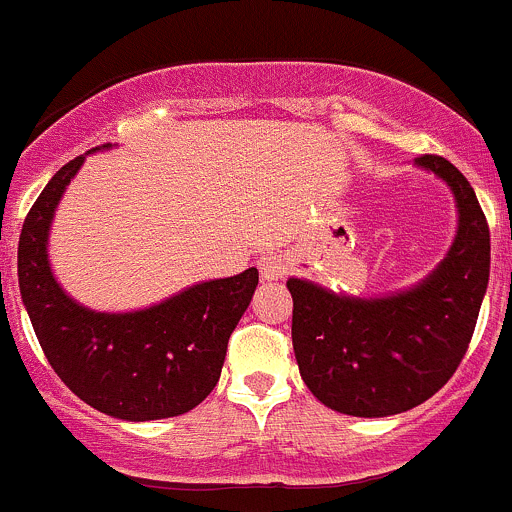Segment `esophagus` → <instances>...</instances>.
Segmentation results:
<instances>
[{
	"instance_id": "1",
	"label": "esophagus",
	"mask_w": 512,
	"mask_h": 512,
	"mask_svg": "<svg viewBox=\"0 0 512 512\" xmlns=\"http://www.w3.org/2000/svg\"><path fill=\"white\" fill-rule=\"evenodd\" d=\"M257 265H260L262 280H267V282L280 280V277L287 272L285 257H282V255H272V252H270V255H262L260 260H257Z\"/></svg>"
}]
</instances>
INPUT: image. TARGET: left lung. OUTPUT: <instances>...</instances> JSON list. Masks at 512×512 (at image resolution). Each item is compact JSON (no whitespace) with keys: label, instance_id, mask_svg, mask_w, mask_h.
Wrapping results in <instances>:
<instances>
[{"label":"left lung","instance_id":"1","mask_svg":"<svg viewBox=\"0 0 512 512\" xmlns=\"http://www.w3.org/2000/svg\"><path fill=\"white\" fill-rule=\"evenodd\" d=\"M414 165L451 188L458 230L421 282L384 297L337 294L289 277L292 347L307 389L329 409L381 418L431 399L471 344L490 275V232L476 190L441 156Z\"/></svg>","mask_w":512,"mask_h":512}]
</instances>
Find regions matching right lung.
Masks as SVG:
<instances>
[{"mask_svg":"<svg viewBox=\"0 0 512 512\" xmlns=\"http://www.w3.org/2000/svg\"><path fill=\"white\" fill-rule=\"evenodd\" d=\"M106 148L111 143L89 153ZM86 156L69 160L46 183L19 235V292L36 339L56 376L101 414L123 421L188 414L218 384L227 339L260 277L250 267L136 312H96L76 302L51 272L49 232Z\"/></svg>","mask_w":512,"mask_h":512,"instance_id":"obj_1","label":"right lung"}]
</instances>
